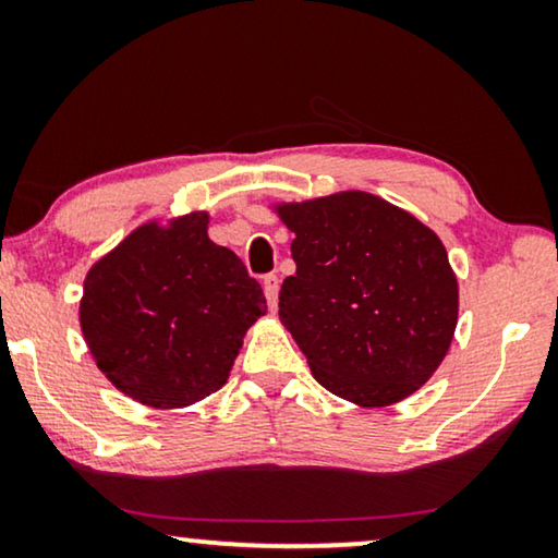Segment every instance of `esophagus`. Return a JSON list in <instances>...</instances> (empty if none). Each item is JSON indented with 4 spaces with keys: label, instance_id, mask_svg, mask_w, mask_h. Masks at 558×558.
Masks as SVG:
<instances>
[{
    "label": "esophagus",
    "instance_id": "obj_1",
    "mask_svg": "<svg viewBox=\"0 0 558 558\" xmlns=\"http://www.w3.org/2000/svg\"><path fill=\"white\" fill-rule=\"evenodd\" d=\"M264 294H266V302H269V307L277 310V304H279V277L277 274H266L264 277Z\"/></svg>",
    "mask_w": 558,
    "mask_h": 558
}]
</instances>
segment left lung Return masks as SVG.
I'll return each instance as SVG.
<instances>
[{"label": "left lung", "instance_id": "1", "mask_svg": "<svg viewBox=\"0 0 558 558\" xmlns=\"http://www.w3.org/2000/svg\"><path fill=\"white\" fill-rule=\"evenodd\" d=\"M294 277L279 319L327 391L388 407L424 386L457 325L447 251L407 210L368 193L281 205Z\"/></svg>", "mask_w": 558, "mask_h": 558}]
</instances>
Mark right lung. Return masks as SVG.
Instances as JSON below:
<instances>
[{
  "label": "right lung",
  "mask_w": 558,
  "mask_h": 558,
  "mask_svg": "<svg viewBox=\"0 0 558 558\" xmlns=\"http://www.w3.org/2000/svg\"><path fill=\"white\" fill-rule=\"evenodd\" d=\"M266 312L262 284L208 239V216L136 228L88 271L81 330L119 391L190 407L226 384L243 335Z\"/></svg>",
  "instance_id": "1"
}]
</instances>
